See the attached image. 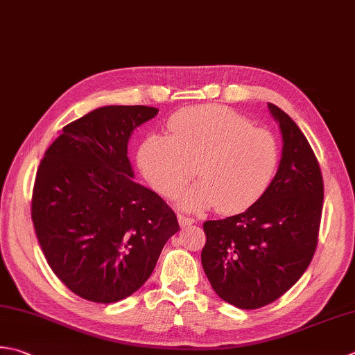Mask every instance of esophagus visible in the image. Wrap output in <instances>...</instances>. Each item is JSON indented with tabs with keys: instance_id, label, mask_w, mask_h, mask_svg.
Instances as JSON below:
<instances>
[{
	"instance_id": "obj_1",
	"label": "esophagus",
	"mask_w": 355,
	"mask_h": 355,
	"mask_svg": "<svg viewBox=\"0 0 355 355\" xmlns=\"http://www.w3.org/2000/svg\"><path fill=\"white\" fill-rule=\"evenodd\" d=\"M178 225L182 226V227H186V226H191V225H193L196 223V220L193 218H191V217H186V215H183V214H178Z\"/></svg>"
}]
</instances>
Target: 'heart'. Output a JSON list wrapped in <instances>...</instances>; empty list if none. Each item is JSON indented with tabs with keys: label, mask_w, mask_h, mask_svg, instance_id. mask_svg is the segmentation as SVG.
<instances>
[{
	"label": "heart",
	"mask_w": 355,
	"mask_h": 355,
	"mask_svg": "<svg viewBox=\"0 0 355 355\" xmlns=\"http://www.w3.org/2000/svg\"><path fill=\"white\" fill-rule=\"evenodd\" d=\"M171 135L150 134L138 149V168L162 196L173 198L197 177L200 182L182 197L186 209L215 206L237 214L255 205L279 169L280 144L225 106L186 107L173 115Z\"/></svg>",
	"instance_id": "obj_1"
}]
</instances>
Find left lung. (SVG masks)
Masks as SVG:
<instances>
[{"mask_svg": "<svg viewBox=\"0 0 355 355\" xmlns=\"http://www.w3.org/2000/svg\"><path fill=\"white\" fill-rule=\"evenodd\" d=\"M268 106L283 135L272 183L245 212L203 223L205 274L218 297L240 309L266 306L293 288L314 257L320 231V164L293 118Z\"/></svg>", "mask_w": 355, "mask_h": 355, "instance_id": "8db88e82", "label": "left lung"}]
</instances>
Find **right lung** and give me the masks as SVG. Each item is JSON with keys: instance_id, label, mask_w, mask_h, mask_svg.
Segmentation results:
<instances>
[{"instance_id": "obj_1", "label": "right lung", "mask_w": 355, "mask_h": 355, "mask_svg": "<svg viewBox=\"0 0 355 355\" xmlns=\"http://www.w3.org/2000/svg\"><path fill=\"white\" fill-rule=\"evenodd\" d=\"M158 114L104 106L62 128L46 150L32 192V221L53 274L73 294L115 303L140 289L178 232L177 215L135 183L132 130Z\"/></svg>"}]
</instances>
